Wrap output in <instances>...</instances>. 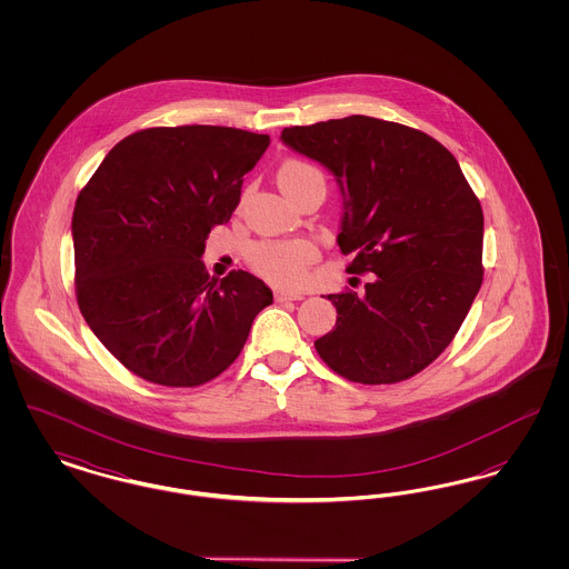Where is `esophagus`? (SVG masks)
<instances>
[{
  "instance_id": "obj_1",
  "label": "esophagus",
  "mask_w": 569,
  "mask_h": 569,
  "mask_svg": "<svg viewBox=\"0 0 569 569\" xmlns=\"http://www.w3.org/2000/svg\"><path fill=\"white\" fill-rule=\"evenodd\" d=\"M274 300H277V302H286V300H302V295H297V292H283V290H274Z\"/></svg>"
}]
</instances>
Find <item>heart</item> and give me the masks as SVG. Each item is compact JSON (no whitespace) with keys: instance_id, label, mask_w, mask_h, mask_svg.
<instances>
[{"instance_id":"b5f03b06","label":"heart","mask_w":569,"mask_h":569,"mask_svg":"<svg viewBox=\"0 0 569 569\" xmlns=\"http://www.w3.org/2000/svg\"><path fill=\"white\" fill-rule=\"evenodd\" d=\"M322 177L313 163L288 160L281 163L277 179L283 191L290 196L309 179ZM318 260V251L309 241H258L247 251V262L253 271L279 288L297 290L309 279V269Z\"/></svg>"}]
</instances>
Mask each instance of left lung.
<instances>
[{"mask_svg":"<svg viewBox=\"0 0 569 569\" xmlns=\"http://www.w3.org/2000/svg\"><path fill=\"white\" fill-rule=\"evenodd\" d=\"M281 140L341 183L337 243L365 292L328 295L335 330L316 341L326 365L356 383H397L443 352L482 286L485 216L457 158L433 136L352 114L292 126Z\"/></svg>","mask_w":569,"mask_h":569,"instance_id":"left-lung-1","label":"left lung"}]
</instances>
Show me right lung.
I'll list each match as a JSON object with an SVG mask.
<instances>
[{
    "label": "right lung",
    "mask_w": 569,
    "mask_h": 569,
    "mask_svg": "<svg viewBox=\"0 0 569 569\" xmlns=\"http://www.w3.org/2000/svg\"><path fill=\"white\" fill-rule=\"evenodd\" d=\"M269 142L221 126L147 128L117 142L79 193L77 302L138 378L168 388L216 379L271 305V290L251 272L211 279L200 260Z\"/></svg>",
    "instance_id": "obj_1"
}]
</instances>
